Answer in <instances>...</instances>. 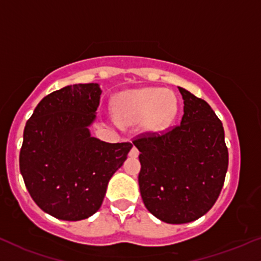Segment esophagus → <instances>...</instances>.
Returning <instances> with one entry per match:
<instances>
[{"label": "esophagus", "instance_id": "34e87169", "mask_svg": "<svg viewBox=\"0 0 261 261\" xmlns=\"http://www.w3.org/2000/svg\"><path fill=\"white\" fill-rule=\"evenodd\" d=\"M130 157H137L139 156V150H137V148L135 147V146H134L133 148H131V151H130Z\"/></svg>", "mask_w": 261, "mask_h": 261}]
</instances>
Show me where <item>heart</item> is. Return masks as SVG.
Here are the masks:
<instances>
[{
  "instance_id": "b5f03b06",
  "label": "heart",
  "mask_w": 261,
  "mask_h": 261,
  "mask_svg": "<svg viewBox=\"0 0 261 261\" xmlns=\"http://www.w3.org/2000/svg\"><path fill=\"white\" fill-rule=\"evenodd\" d=\"M177 101L173 94L160 88H142L126 91L116 99L115 113L121 124L144 120L147 130H163L176 115Z\"/></svg>"
}]
</instances>
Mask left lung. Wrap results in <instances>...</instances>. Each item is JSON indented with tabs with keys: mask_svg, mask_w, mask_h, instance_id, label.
I'll use <instances>...</instances> for the list:
<instances>
[{
	"mask_svg": "<svg viewBox=\"0 0 261 261\" xmlns=\"http://www.w3.org/2000/svg\"><path fill=\"white\" fill-rule=\"evenodd\" d=\"M181 124L146 133L133 144L140 151V193L156 218L183 224L204 216L218 199L228 170L224 128L207 101L178 88Z\"/></svg>",
	"mask_w": 261,
	"mask_h": 261,
	"instance_id": "obj_1",
	"label": "left lung"
}]
</instances>
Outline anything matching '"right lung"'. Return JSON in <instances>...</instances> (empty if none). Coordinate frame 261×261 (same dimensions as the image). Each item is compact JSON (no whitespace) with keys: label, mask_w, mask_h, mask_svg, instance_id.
<instances>
[{"label":"right lung","mask_w":261,"mask_h":261,"mask_svg":"<svg viewBox=\"0 0 261 261\" xmlns=\"http://www.w3.org/2000/svg\"><path fill=\"white\" fill-rule=\"evenodd\" d=\"M101 89L68 85L44 96L27 121L19 170L36 204L62 220H82L101 207L108 183L133 145L90 135Z\"/></svg>","instance_id":"right-lung-1"}]
</instances>
